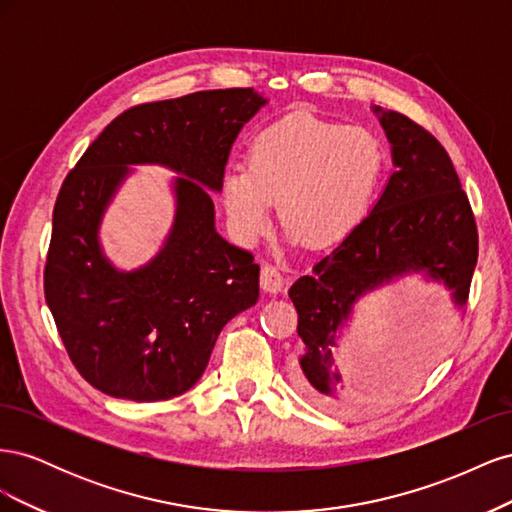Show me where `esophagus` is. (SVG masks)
Returning <instances> with one entry per match:
<instances>
[{
    "label": "esophagus",
    "mask_w": 512,
    "mask_h": 512,
    "mask_svg": "<svg viewBox=\"0 0 512 512\" xmlns=\"http://www.w3.org/2000/svg\"><path fill=\"white\" fill-rule=\"evenodd\" d=\"M260 288L269 292V294H277L284 290V275L282 271L273 267V265H265L260 271Z\"/></svg>",
    "instance_id": "34e87169"
}]
</instances>
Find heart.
Returning a JSON list of instances; mask_svg holds the SVG:
<instances>
[{"label":"heart","instance_id":"obj_1","mask_svg":"<svg viewBox=\"0 0 512 512\" xmlns=\"http://www.w3.org/2000/svg\"><path fill=\"white\" fill-rule=\"evenodd\" d=\"M386 149L376 132L309 113H290L262 128L247 164H230L222 203L232 235L254 243L277 203L294 243L327 250L361 226L384 179Z\"/></svg>","mask_w":512,"mask_h":512}]
</instances>
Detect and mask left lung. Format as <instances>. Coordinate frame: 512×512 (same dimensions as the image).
I'll use <instances>...</instances> for the list:
<instances>
[{
	"label": "left lung",
	"instance_id": "8db88e82",
	"mask_svg": "<svg viewBox=\"0 0 512 512\" xmlns=\"http://www.w3.org/2000/svg\"><path fill=\"white\" fill-rule=\"evenodd\" d=\"M371 111L391 143L395 173L361 226L288 290L303 342L297 384L337 410L344 408L339 397L344 380L333 352L354 305L401 277L423 275L451 292L461 316L478 258L472 207L444 147L406 115L380 106Z\"/></svg>",
	"mask_w": 512,
	"mask_h": 512
}]
</instances>
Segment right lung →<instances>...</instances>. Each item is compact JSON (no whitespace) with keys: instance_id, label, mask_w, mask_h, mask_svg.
Masks as SVG:
<instances>
[{"instance_id":"obj_1","label":"right lung","mask_w":512,"mask_h":512,"mask_svg":"<svg viewBox=\"0 0 512 512\" xmlns=\"http://www.w3.org/2000/svg\"><path fill=\"white\" fill-rule=\"evenodd\" d=\"M267 102L254 89H213L134 106L68 173L44 297L74 367L98 391L132 401L185 393L224 324L256 305L260 267L218 235L211 192H222L232 143ZM147 163L180 175L176 218L159 254L123 272L103 254L99 226L131 166Z\"/></svg>"}]
</instances>
